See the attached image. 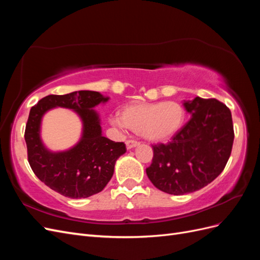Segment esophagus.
Segmentation results:
<instances>
[{
  "label": "esophagus",
  "mask_w": 260,
  "mask_h": 260,
  "mask_svg": "<svg viewBox=\"0 0 260 260\" xmlns=\"http://www.w3.org/2000/svg\"><path fill=\"white\" fill-rule=\"evenodd\" d=\"M139 144H140V142H138V141H136V140H128L127 142H125V145H127L128 149H131L133 147H136Z\"/></svg>",
  "instance_id": "esophagus-1"
}]
</instances>
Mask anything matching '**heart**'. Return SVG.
Wrapping results in <instances>:
<instances>
[{
    "label": "heart",
    "instance_id": "heart-1",
    "mask_svg": "<svg viewBox=\"0 0 260 260\" xmlns=\"http://www.w3.org/2000/svg\"><path fill=\"white\" fill-rule=\"evenodd\" d=\"M185 111L178 102L133 104L122 109L119 116L111 118V122L138 132L145 140L159 142L174 137L182 128Z\"/></svg>",
    "mask_w": 260,
    "mask_h": 260
}]
</instances>
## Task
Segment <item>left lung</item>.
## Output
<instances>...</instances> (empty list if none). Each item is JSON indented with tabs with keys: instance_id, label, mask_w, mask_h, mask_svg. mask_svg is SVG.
<instances>
[{
	"instance_id": "obj_1",
	"label": "left lung",
	"mask_w": 260,
	"mask_h": 260,
	"mask_svg": "<svg viewBox=\"0 0 260 260\" xmlns=\"http://www.w3.org/2000/svg\"><path fill=\"white\" fill-rule=\"evenodd\" d=\"M188 120L167 144L153 145L146 175L158 190L183 195L201 190L224 169L234 131L230 109L216 99L183 102Z\"/></svg>"
}]
</instances>
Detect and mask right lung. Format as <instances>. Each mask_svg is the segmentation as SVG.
<instances>
[{
  "mask_svg": "<svg viewBox=\"0 0 260 260\" xmlns=\"http://www.w3.org/2000/svg\"><path fill=\"white\" fill-rule=\"evenodd\" d=\"M108 100L100 92L76 91L48 95L30 109L25 131L28 161L35 175L55 192L70 199H85L101 192L112 179L125 145L102 136L100 115L94 107ZM55 107L72 109L83 121L81 140L62 152L46 149L40 135L43 116Z\"/></svg>",
  "mask_w": 260,
  "mask_h": 260,
  "instance_id": "add662e5",
  "label": "right lung"
}]
</instances>
